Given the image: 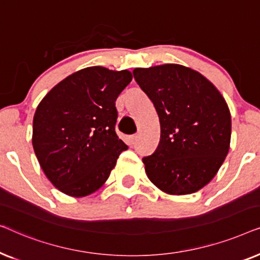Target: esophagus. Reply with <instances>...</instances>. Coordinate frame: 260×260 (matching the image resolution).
Wrapping results in <instances>:
<instances>
[{
  "label": "esophagus",
  "instance_id": "esophagus-1",
  "mask_svg": "<svg viewBox=\"0 0 260 260\" xmlns=\"http://www.w3.org/2000/svg\"><path fill=\"white\" fill-rule=\"evenodd\" d=\"M136 141H137L136 135H131V136L127 137V142H129V144H131V145L136 143Z\"/></svg>",
  "mask_w": 260,
  "mask_h": 260
}]
</instances>
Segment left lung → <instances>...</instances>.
Masks as SVG:
<instances>
[{
  "label": "left lung",
  "mask_w": 260,
  "mask_h": 260,
  "mask_svg": "<svg viewBox=\"0 0 260 260\" xmlns=\"http://www.w3.org/2000/svg\"><path fill=\"white\" fill-rule=\"evenodd\" d=\"M134 77L161 124L157 149L143 158L149 180L170 195L200 190L230 150L232 122L225 98L201 73L177 63L135 69Z\"/></svg>",
  "instance_id": "obj_1"
}]
</instances>
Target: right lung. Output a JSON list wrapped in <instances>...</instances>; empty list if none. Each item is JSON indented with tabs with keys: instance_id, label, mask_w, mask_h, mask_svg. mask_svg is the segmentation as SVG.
<instances>
[{
	"instance_id": "right-lung-1",
	"label": "right lung",
	"mask_w": 260,
	"mask_h": 260,
	"mask_svg": "<svg viewBox=\"0 0 260 260\" xmlns=\"http://www.w3.org/2000/svg\"><path fill=\"white\" fill-rule=\"evenodd\" d=\"M131 80L127 70L86 67L56 84L38 105L34 152L45 175L63 194L94 193L127 149L115 131V102Z\"/></svg>"
}]
</instances>
